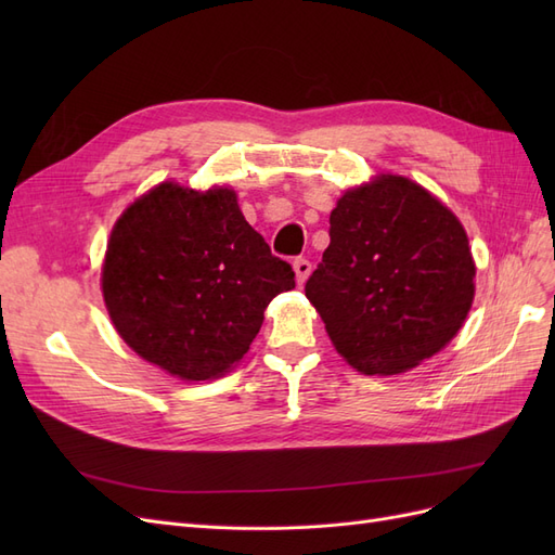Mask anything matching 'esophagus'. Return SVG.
Segmentation results:
<instances>
[{
    "mask_svg": "<svg viewBox=\"0 0 555 555\" xmlns=\"http://www.w3.org/2000/svg\"><path fill=\"white\" fill-rule=\"evenodd\" d=\"M310 271H312V263H310L308 259L298 257V259L294 261V273H296V282H298V284H304V282L308 280Z\"/></svg>",
    "mask_w": 555,
    "mask_h": 555,
    "instance_id": "obj_1",
    "label": "esophagus"
}]
</instances>
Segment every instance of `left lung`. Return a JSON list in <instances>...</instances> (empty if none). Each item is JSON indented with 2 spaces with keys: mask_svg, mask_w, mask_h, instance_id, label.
<instances>
[{
  "mask_svg": "<svg viewBox=\"0 0 555 555\" xmlns=\"http://www.w3.org/2000/svg\"><path fill=\"white\" fill-rule=\"evenodd\" d=\"M306 296L338 354L363 375H398L459 333L475 298V259L459 217L410 178L347 190Z\"/></svg>",
  "mask_w": 555,
  "mask_h": 555,
  "instance_id": "left-lung-1",
  "label": "left lung"
}]
</instances>
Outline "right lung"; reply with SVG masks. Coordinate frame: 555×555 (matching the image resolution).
<instances>
[{
	"label": "right lung",
	"mask_w": 555,
	"mask_h": 555,
	"mask_svg": "<svg viewBox=\"0 0 555 555\" xmlns=\"http://www.w3.org/2000/svg\"><path fill=\"white\" fill-rule=\"evenodd\" d=\"M296 287L238 208L236 192L162 182L111 231L102 292L120 338L188 382L229 373L257 338L263 310Z\"/></svg>",
	"instance_id": "obj_1"
}]
</instances>
